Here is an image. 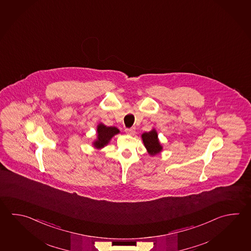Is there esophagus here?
<instances>
[{
    "label": "esophagus",
    "mask_w": 251,
    "mask_h": 251,
    "mask_svg": "<svg viewBox=\"0 0 251 251\" xmlns=\"http://www.w3.org/2000/svg\"><path fill=\"white\" fill-rule=\"evenodd\" d=\"M125 132L127 133L128 135L133 136V135H135V133H136V129L134 128H126V129H125Z\"/></svg>",
    "instance_id": "34e87169"
}]
</instances>
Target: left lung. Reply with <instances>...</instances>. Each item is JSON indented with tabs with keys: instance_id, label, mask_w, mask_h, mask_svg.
I'll return each instance as SVG.
<instances>
[{
	"instance_id": "1",
	"label": "left lung",
	"mask_w": 251,
	"mask_h": 251,
	"mask_svg": "<svg viewBox=\"0 0 251 251\" xmlns=\"http://www.w3.org/2000/svg\"><path fill=\"white\" fill-rule=\"evenodd\" d=\"M144 146L147 148L148 153L151 156H154L156 154L161 153L162 151V146L159 140L158 133L155 128H152L149 132H144L141 135Z\"/></svg>"
}]
</instances>
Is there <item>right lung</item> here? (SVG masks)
Here are the masks:
<instances>
[{
    "label": "right lung",
    "mask_w": 251,
    "mask_h": 251,
    "mask_svg": "<svg viewBox=\"0 0 251 251\" xmlns=\"http://www.w3.org/2000/svg\"><path fill=\"white\" fill-rule=\"evenodd\" d=\"M119 133L120 130L116 127H107L104 123H100L97 126V138L92 142V146L96 149H102L106 147L111 139Z\"/></svg>",
    "instance_id": "1"
}]
</instances>
